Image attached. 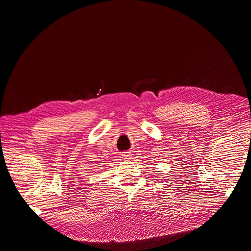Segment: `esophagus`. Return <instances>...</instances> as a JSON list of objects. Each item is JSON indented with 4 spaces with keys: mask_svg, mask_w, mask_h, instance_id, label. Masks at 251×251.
Returning a JSON list of instances; mask_svg holds the SVG:
<instances>
[{
    "mask_svg": "<svg viewBox=\"0 0 251 251\" xmlns=\"http://www.w3.org/2000/svg\"><path fill=\"white\" fill-rule=\"evenodd\" d=\"M123 157H124L125 159H128V155H127V154H124Z\"/></svg>",
    "mask_w": 251,
    "mask_h": 251,
    "instance_id": "obj_1",
    "label": "esophagus"
}]
</instances>
